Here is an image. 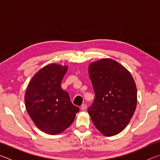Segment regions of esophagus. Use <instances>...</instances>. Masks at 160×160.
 <instances>
[{
	"mask_svg": "<svg viewBox=\"0 0 160 160\" xmlns=\"http://www.w3.org/2000/svg\"><path fill=\"white\" fill-rule=\"evenodd\" d=\"M81 109H82V111H85L86 109H87V104H83L82 106H81Z\"/></svg>",
	"mask_w": 160,
	"mask_h": 160,
	"instance_id": "obj_1",
	"label": "esophagus"
}]
</instances>
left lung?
Instances as JSON below:
<instances>
[{"mask_svg":"<svg viewBox=\"0 0 160 160\" xmlns=\"http://www.w3.org/2000/svg\"><path fill=\"white\" fill-rule=\"evenodd\" d=\"M88 71L95 94L88 113L103 135L118 134L128 125L136 109L133 78L122 65L110 58L90 63Z\"/></svg>","mask_w":160,"mask_h":160,"instance_id":"8db88e82","label":"left lung"}]
</instances>
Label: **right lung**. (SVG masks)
<instances>
[{
    "label": "right lung",
    "instance_id": "obj_1",
    "mask_svg": "<svg viewBox=\"0 0 160 160\" xmlns=\"http://www.w3.org/2000/svg\"><path fill=\"white\" fill-rule=\"evenodd\" d=\"M68 66L51 63L39 70L27 88L25 102L29 116L41 131L50 135L64 131L79 108L72 104L61 83Z\"/></svg>",
    "mask_w": 160,
    "mask_h": 160
}]
</instances>
